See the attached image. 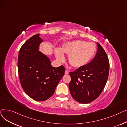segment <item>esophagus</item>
Instances as JSON below:
<instances>
[{"mask_svg": "<svg viewBox=\"0 0 127 127\" xmlns=\"http://www.w3.org/2000/svg\"><path fill=\"white\" fill-rule=\"evenodd\" d=\"M69 74V71L67 70H66L65 71V74L66 75H68Z\"/></svg>", "mask_w": 127, "mask_h": 127, "instance_id": "esophagus-1", "label": "esophagus"}]
</instances>
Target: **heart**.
<instances>
[{
  "mask_svg": "<svg viewBox=\"0 0 127 127\" xmlns=\"http://www.w3.org/2000/svg\"><path fill=\"white\" fill-rule=\"evenodd\" d=\"M96 51L95 45L84 40H74L66 43L62 50H55L57 59L60 62L65 60L64 54L69 55V62L72 66L79 68L89 63L95 58Z\"/></svg>",
  "mask_w": 127,
  "mask_h": 127,
  "instance_id": "heart-1",
  "label": "heart"
}]
</instances>
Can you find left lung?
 <instances>
[{"label": "left lung", "instance_id": "obj_1", "mask_svg": "<svg viewBox=\"0 0 127 127\" xmlns=\"http://www.w3.org/2000/svg\"><path fill=\"white\" fill-rule=\"evenodd\" d=\"M97 44V52L92 61L69 73L71 95L80 103L87 104L95 100L103 91L108 79V58L102 47Z\"/></svg>", "mask_w": 127, "mask_h": 127}]
</instances>
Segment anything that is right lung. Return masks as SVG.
Segmentation results:
<instances>
[{
    "label": "right lung",
    "mask_w": 127,
    "mask_h": 127,
    "mask_svg": "<svg viewBox=\"0 0 127 127\" xmlns=\"http://www.w3.org/2000/svg\"><path fill=\"white\" fill-rule=\"evenodd\" d=\"M35 35L21 47L18 61L21 85L33 100L43 101L50 98L65 73L63 65L53 67L49 59L39 50L43 40Z\"/></svg>",
    "instance_id": "add662e5"
}]
</instances>
